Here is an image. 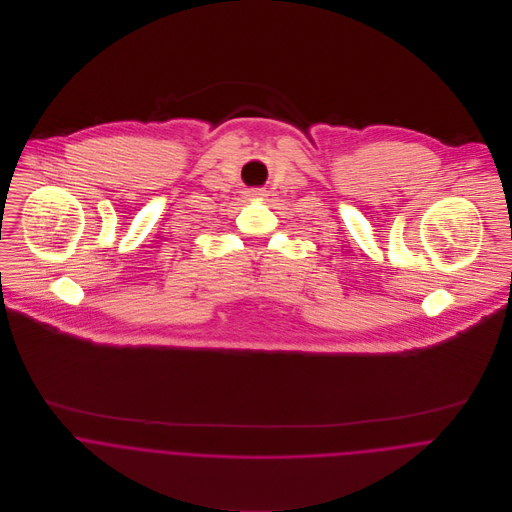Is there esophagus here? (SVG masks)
Listing matches in <instances>:
<instances>
[{"label":"esophagus","mask_w":512,"mask_h":512,"mask_svg":"<svg viewBox=\"0 0 512 512\" xmlns=\"http://www.w3.org/2000/svg\"><path fill=\"white\" fill-rule=\"evenodd\" d=\"M252 197H260V191H254V193H252Z\"/></svg>","instance_id":"1"}]
</instances>
